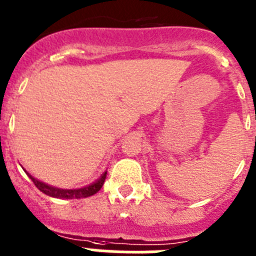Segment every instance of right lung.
I'll list each match as a JSON object with an SVG mask.
<instances>
[{
  "label": "right lung",
  "instance_id": "obj_1",
  "mask_svg": "<svg viewBox=\"0 0 256 256\" xmlns=\"http://www.w3.org/2000/svg\"><path fill=\"white\" fill-rule=\"evenodd\" d=\"M30 176V179L32 180L35 186L39 189L40 192H43L44 194L49 196H53V198H66V199H80V198H86V196H90L96 194L98 192L102 189V186L104 185L105 178H106V172L102 174V176L99 180H96L94 184L88 185V186L81 188V189H58V188L50 186L48 184H44V182H39V180L34 179L30 174H28Z\"/></svg>",
  "mask_w": 256,
  "mask_h": 256
}]
</instances>
